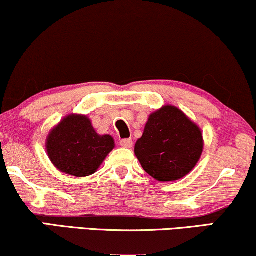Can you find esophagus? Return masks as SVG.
I'll return each mask as SVG.
<instances>
[{
  "label": "esophagus",
  "instance_id": "1",
  "mask_svg": "<svg viewBox=\"0 0 256 256\" xmlns=\"http://www.w3.org/2000/svg\"><path fill=\"white\" fill-rule=\"evenodd\" d=\"M132 144H134V142H132V140H128V138L120 140V146L122 148H131Z\"/></svg>",
  "mask_w": 256,
  "mask_h": 256
}]
</instances>
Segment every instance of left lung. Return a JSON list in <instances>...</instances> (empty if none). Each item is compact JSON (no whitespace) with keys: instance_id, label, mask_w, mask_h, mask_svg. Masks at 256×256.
<instances>
[{"instance_id":"left-lung-1","label":"left lung","mask_w":256,"mask_h":256,"mask_svg":"<svg viewBox=\"0 0 256 256\" xmlns=\"http://www.w3.org/2000/svg\"><path fill=\"white\" fill-rule=\"evenodd\" d=\"M202 148L196 124L178 107L164 106L149 116L134 154L150 176L167 182L186 176L198 163Z\"/></svg>"}]
</instances>
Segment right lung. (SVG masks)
Instances as JSON below:
<instances>
[{
    "instance_id": "right-lung-1",
    "label": "right lung",
    "mask_w": 256,
    "mask_h": 256,
    "mask_svg": "<svg viewBox=\"0 0 256 256\" xmlns=\"http://www.w3.org/2000/svg\"><path fill=\"white\" fill-rule=\"evenodd\" d=\"M114 148L110 134H96L86 116L70 114L50 132L46 152L63 173L82 178L94 174Z\"/></svg>"
}]
</instances>
